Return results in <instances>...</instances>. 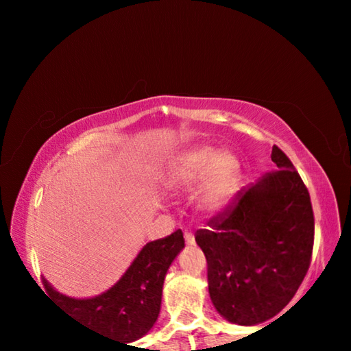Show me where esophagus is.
<instances>
[{
	"label": "esophagus",
	"mask_w": 351,
	"mask_h": 351,
	"mask_svg": "<svg viewBox=\"0 0 351 351\" xmlns=\"http://www.w3.org/2000/svg\"><path fill=\"white\" fill-rule=\"evenodd\" d=\"M184 239H186V243H187V245H190V246L195 245V237H193V234L186 232V234H184Z\"/></svg>",
	"instance_id": "1"
}]
</instances>
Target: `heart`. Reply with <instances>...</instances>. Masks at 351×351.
Masks as SVG:
<instances>
[{
	"label": "heart",
	"instance_id": "heart-1",
	"mask_svg": "<svg viewBox=\"0 0 351 351\" xmlns=\"http://www.w3.org/2000/svg\"><path fill=\"white\" fill-rule=\"evenodd\" d=\"M241 181L240 161L213 145L187 148L171 159L164 171V187L189 193L198 189L197 206L209 217L219 215L232 203Z\"/></svg>",
	"mask_w": 351,
	"mask_h": 351
}]
</instances>
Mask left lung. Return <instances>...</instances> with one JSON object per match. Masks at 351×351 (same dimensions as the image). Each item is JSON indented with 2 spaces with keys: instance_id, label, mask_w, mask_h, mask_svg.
Segmentation results:
<instances>
[{
  "instance_id": "8db88e82",
  "label": "left lung",
  "mask_w": 351,
  "mask_h": 351,
  "mask_svg": "<svg viewBox=\"0 0 351 351\" xmlns=\"http://www.w3.org/2000/svg\"><path fill=\"white\" fill-rule=\"evenodd\" d=\"M277 170L243 187L195 240L207 260L215 310L230 324L258 325L293 299L310 268L314 215L308 189L277 145Z\"/></svg>"
}]
</instances>
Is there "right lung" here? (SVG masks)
Masks as SVG:
<instances>
[{
    "mask_svg": "<svg viewBox=\"0 0 351 351\" xmlns=\"http://www.w3.org/2000/svg\"><path fill=\"white\" fill-rule=\"evenodd\" d=\"M182 247L181 230L147 243L110 289L88 299L58 293L46 278L43 283L51 299L68 316L121 342H134L158 320L165 274Z\"/></svg>",
    "mask_w": 351,
    "mask_h": 351,
    "instance_id": "obj_1",
    "label": "right lung"
}]
</instances>
